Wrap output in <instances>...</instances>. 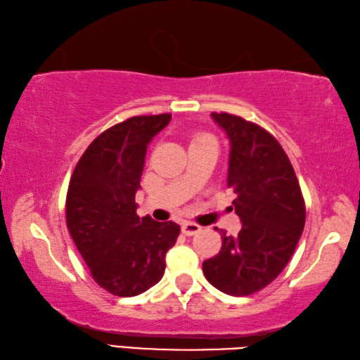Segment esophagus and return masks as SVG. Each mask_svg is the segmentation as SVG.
Returning <instances> with one entry per match:
<instances>
[{
	"label": "esophagus",
	"instance_id": "34e87169",
	"mask_svg": "<svg viewBox=\"0 0 360 360\" xmlns=\"http://www.w3.org/2000/svg\"><path fill=\"white\" fill-rule=\"evenodd\" d=\"M182 233L187 235V236H192L195 233H198L200 230H202V227H200L198 224H193V222H184L182 224Z\"/></svg>",
	"mask_w": 360,
	"mask_h": 360
}]
</instances>
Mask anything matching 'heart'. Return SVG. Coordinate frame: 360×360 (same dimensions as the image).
<instances>
[{
  "label": "heart",
  "mask_w": 360,
  "mask_h": 360,
  "mask_svg": "<svg viewBox=\"0 0 360 360\" xmlns=\"http://www.w3.org/2000/svg\"><path fill=\"white\" fill-rule=\"evenodd\" d=\"M206 138H210L208 135H205V133H197V135H193L192 136V143H197V141H202V139H206ZM191 143V144H192Z\"/></svg>",
  "instance_id": "b5f03b06"
}]
</instances>
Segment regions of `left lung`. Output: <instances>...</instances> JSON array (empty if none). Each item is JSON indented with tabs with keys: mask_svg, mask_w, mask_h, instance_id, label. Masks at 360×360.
I'll return each instance as SVG.
<instances>
[{
	"mask_svg": "<svg viewBox=\"0 0 360 360\" xmlns=\"http://www.w3.org/2000/svg\"><path fill=\"white\" fill-rule=\"evenodd\" d=\"M211 117L230 141L227 186L241 230L222 231V248L203 262L208 281L224 294L259 292L288 265L304 227V200L289 157L260 125L227 112ZM217 230V229H216Z\"/></svg>",
	"mask_w": 360,
	"mask_h": 360,
	"instance_id": "left-lung-1",
	"label": "left lung"
}]
</instances>
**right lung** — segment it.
<instances>
[{
    "mask_svg": "<svg viewBox=\"0 0 360 360\" xmlns=\"http://www.w3.org/2000/svg\"><path fill=\"white\" fill-rule=\"evenodd\" d=\"M172 114L136 115L96 136L72 172L66 225L92 278L112 295L135 297L160 281L181 227L136 214L148 144Z\"/></svg>",
    "mask_w": 360,
    "mask_h": 360,
    "instance_id": "1",
    "label": "right lung"
}]
</instances>
